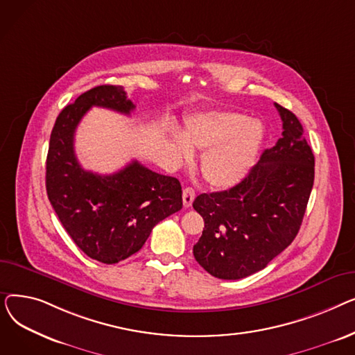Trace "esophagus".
Listing matches in <instances>:
<instances>
[{"label":"esophagus","instance_id":"1","mask_svg":"<svg viewBox=\"0 0 355 355\" xmlns=\"http://www.w3.org/2000/svg\"><path fill=\"white\" fill-rule=\"evenodd\" d=\"M196 198V191L191 187H185L182 191V202L184 207H191V204Z\"/></svg>","mask_w":355,"mask_h":355}]
</instances>
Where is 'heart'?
<instances>
[{
	"label": "heart",
	"instance_id": "1",
	"mask_svg": "<svg viewBox=\"0 0 355 355\" xmlns=\"http://www.w3.org/2000/svg\"><path fill=\"white\" fill-rule=\"evenodd\" d=\"M263 139V123L236 112L198 114L185 121V135L173 132V142L182 158H191L193 148L206 151L200 170L216 189H229L246 177Z\"/></svg>",
	"mask_w": 355,
	"mask_h": 355
}]
</instances>
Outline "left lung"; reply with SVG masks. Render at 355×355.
Listing matches in <instances>:
<instances>
[{"mask_svg": "<svg viewBox=\"0 0 355 355\" xmlns=\"http://www.w3.org/2000/svg\"><path fill=\"white\" fill-rule=\"evenodd\" d=\"M284 132L234 187L200 194L194 210L204 230L193 253L211 276L236 281L265 269L296 237L315 177V158L304 128L275 103Z\"/></svg>", "mask_w": 355, "mask_h": 355, "instance_id": "8db88e82", "label": "left lung"}]
</instances>
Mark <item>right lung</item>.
<instances>
[{
	"label": "right lung",
	"mask_w": 355,
	"mask_h": 355,
	"mask_svg": "<svg viewBox=\"0 0 355 355\" xmlns=\"http://www.w3.org/2000/svg\"><path fill=\"white\" fill-rule=\"evenodd\" d=\"M92 106L130 115L135 105L122 86L93 87L67 105L53 126L46 190L64 230L90 259L112 265L137 253L155 225L182 209L181 184L138 161L118 173L86 171L74 154V130Z\"/></svg>",
	"instance_id": "right-lung-1"
}]
</instances>
